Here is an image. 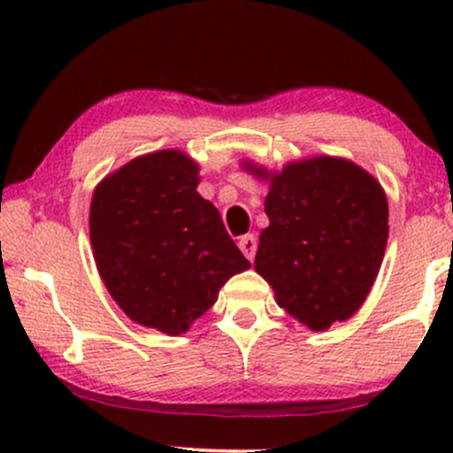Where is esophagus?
<instances>
[{"label": "esophagus", "mask_w": 453, "mask_h": 453, "mask_svg": "<svg viewBox=\"0 0 453 453\" xmlns=\"http://www.w3.org/2000/svg\"><path fill=\"white\" fill-rule=\"evenodd\" d=\"M238 247H241V251L244 253V257L247 259L256 257V251H257L256 234H247V236H242L241 241H238Z\"/></svg>", "instance_id": "obj_1"}]
</instances>
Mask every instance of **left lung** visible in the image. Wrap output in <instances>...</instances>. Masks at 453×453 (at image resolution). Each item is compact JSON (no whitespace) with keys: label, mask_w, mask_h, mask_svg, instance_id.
<instances>
[{"label":"left lung","mask_w":453,"mask_h":453,"mask_svg":"<svg viewBox=\"0 0 453 453\" xmlns=\"http://www.w3.org/2000/svg\"><path fill=\"white\" fill-rule=\"evenodd\" d=\"M270 180L256 270L277 304L311 330H326L360 309L388 242V197L353 161L313 157L283 173L244 164Z\"/></svg>","instance_id":"left-lung-1"}]
</instances>
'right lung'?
<instances>
[{
    "mask_svg": "<svg viewBox=\"0 0 453 453\" xmlns=\"http://www.w3.org/2000/svg\"><path fill=\"white\" fill-rule=\"evenodd\" d=\"M197 164L174 149L142 155L93 191L89 232L100 277L129 319L176 336L251 264L219 211L196 191Z\"/></svg>",
    "mask_w": 453,
    "mask_h": 453,
    "instance_id": "add662e5",
    "label": "right lung"
}]
</instances>
